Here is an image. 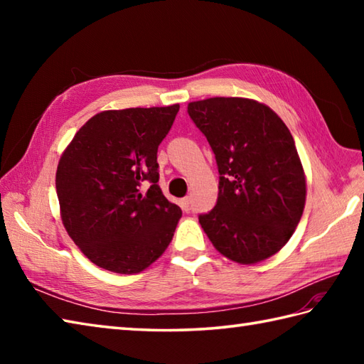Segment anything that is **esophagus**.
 <instances>
[{"label":"esophagus","instance_id":"1","mask_svg":"<svg viewBox=\"0 0 364 364\" xmlns=\"http://www.w3.org/2000/svg\"><path fill=\"white\" fill-rule=\"evenodd\" d=\"M191 203H192L191 197H184V198H181V200H180V206H181V210H183V211H186V213H189V211H191Z\"/></svg>","mask_w":364,"mask_h":364}]
</instances>
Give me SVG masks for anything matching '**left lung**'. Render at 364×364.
<instances>
[{
    "label": "left lung",
    "mask_w": 364,
    "mask_h": 364,
    "mask_svg": "<svg viewBox=\"0 0 364 364\" xmlns=\"http://www.w3.org/2000/svg\"><path fill=\"white\" fill-rule=\"evenodd\" d=\"M188 114L214 151L218 203L198 222L223 257L255 264L289 241L305 208L306 181L296 144L269 106L249 98L192 102Z\"/></svg>",
    "instance_id": "left-lung-1"
}]
</instances>
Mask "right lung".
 <instances>
[{
    "label": "right lung",
    "mask_w": 364,
    "mask_h": 364,
    "mask_svg": "<svg viewBox=\"0 0 364 364\" xmlns=\"http://www.w3.org/2000/svg\"><path fill=\"white\" fill-rule=\"evenodd\" d=\"M178 109L103 111L84 123L60 156V218L94 264L115 274L142 272L172 241L181 210L162 194L156 154ZM144 181L151 183L145 195Z\"/></svg>",
    "instance_id": "right-lung-1"
}]
</instances>
